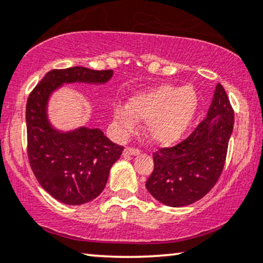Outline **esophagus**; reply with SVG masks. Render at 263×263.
<instances>
[{
    "instance_id": "obj_1",
    "label": "esophagus",
    "mask_w": 263,
    "mask_h": 263,
    "mask_svg": "<svg viewBox=\"0 0 263 263\" xmlns=\"http://www.w3.org/2000/svg\"><path fill=\"white\" fill-rule=\"evenodd\" d=\"M141 154L138 149H135V148H125L124 149V155L125 156H137Z\"/></svg>"
}]
</instances>
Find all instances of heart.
I'll use <instances>...</instances> for the list:
<instances>
[{
    "label": "heart",
    "mask_w": 263,
    "mask_h": 263,
    "mask_svg": "<svg viewBox=\"0 0 263 263\" xmlns=\"http://www.w3.org/2000/svg\"><path fill=\"white\" fill-rule=\"evenodd\" d=\"M198 104V96L191 85L162 84L135 92L127 106L115 108L114 119L122 135L134 131L138 120H145L146 136L154 144L172 146L191 128Z\"/></svg>",
    "instance_id": "b5f03b06"
}]
</instances>
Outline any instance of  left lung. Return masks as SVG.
Here are the masks:
<instances>
[{"label": "left lung", "instance_id": "left-lung-1", "mask_svg": "<svg viewBox=\"0 0 263 263\" xmlns=\"http://www.w3.org/2000/svg\"><path fill=\"white\" fill-rule=\"evenodd\" d=\"M234 114L225 89L216 84L207 118L173 148L153 155L146 190L168 207H186L204 197L218 181L233 131Z\"/></svg>", "mask_w": 263, "mask_h": 263}]
</instances>
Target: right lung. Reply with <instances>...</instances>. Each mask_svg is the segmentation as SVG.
I'll return each instance as SVG.
<instances>
[{"instance_id": "obj_1", "label": "right lung", "mask_w": 263, "mask_h": 263, "mask_svg": "<svg viewBox=\"0 0 263 263\" xmlns=\"http://www.w3.org/2000/svg\"><path fill=\"white\" fill-rule=\"evenodd\" d=\"M113 71L76 66L52 69L30 93L26 104L27 153L38 183L55 199L79 205L95 199L106 187L110 168L124 148L114 144L100 128L79 126L59 129L49 118L52 93L64 84L101 85Z\"/></svg>"}]
</instances>
